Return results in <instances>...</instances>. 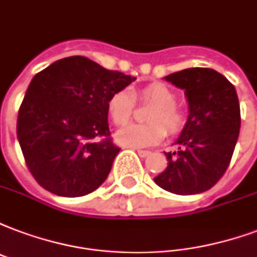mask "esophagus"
I'll return each mask as SVG.
<instances>
[{
	"mask_svg": "<svg viewBox=\"0 0 257 257\" xmlns=\"http://www.w3.org/2000/svg\"><path fill=\"white\" fill-rule=\"evenodd\" d=\"M137 153L140 154V157H148V156H149V154H150V152H149V150H141V149H138V150H137Z\"/></svg>",
	"mask_w": 257,
	"mask_h": 257,
	"instance_id": "obj_1",
	"label": "esophagus"
}]
</instances>
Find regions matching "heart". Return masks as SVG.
<instances>
[{
    "instance_id": "1",
    "label": "heart",
    "mask_w": 257,
    "mask_h": 257,
    "mask_svg": "<svg viewBox=\"0 0 257 257\" xmlns=\"http://www.w3.org/2000/svg\"><path fill=\"white\" fill-rule=\"evenodd\" d=\"M136 100L153 104L145 115L148 123H133L117 131L116 141L128 148H146L163 141L165 136H176L186 126V113L177 107V96L161 82H152L136 92L117 90L107 101L108 115L113 124L124 126L130 121Z\"/></svg>"
}]
</instances>
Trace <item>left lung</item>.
I'll return each mask as SVG.
<instances>
[{
	"label": "left lung",
	"mask_w": 257,
	"mask_h": 257,
	"mask_svg": "<svg viewBox=\"0 0 257 257\" xmlns=\"http://www.w3.org/2000/svg\"><path fill=\"white\" fill-rule=\"evenodd\" d=\"M165 80L186 90L190 115L168 167L156 184L176 195L200 194L226 172L240 134V104L226 77L207 67L176 71Z\"/></svg>",
	"instance_id": "8db88e82"
}]
</instances>
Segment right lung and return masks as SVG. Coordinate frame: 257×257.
Segmentation results:
<instances>
[{"instance_id":"add662e5","label":"right lung","mask_w":257,"mask_h":257,"mask_svg":"<svg viewBox=\"0 0 257 257\" xmlns=\"http://www.w3.org/2000/svg\"><path fill=\"white\" fill-rule=\"evenodd\" d=\"M134 80L80 55L32 78L19 109L17 140L44 190L76 198L103 184L120 150L109 137L107 101Z\"/></svg>"}]
</instances>
